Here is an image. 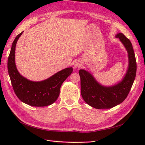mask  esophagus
Wrapping results in <instances>:
<instances>
[{"instance_id": "34e87169", "label": "esophagus", "mask_w": 145, "mask_h": 145, "mask_svg": "<svg viewBox=\"0 0 145 145\" xmlns=\"http://www.w3.org/2000/svg\"><path fill=\"white\" fill-rule=\"evenodd\" d=\"M73 65H74V68H80L82 64H81L80 61L76 60V61H74Z\"/></svg>"}]
</instances>
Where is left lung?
<instances>
[{"instance_id": "8db88e82", "label": "left lung", "mask_w": 145, "mask_h": 145, "mask_svg": "<svg viewBox=\"0 0 145 145\" xmlns=\"http://www.w3.org/2000/svg\"><path fill=\"white\" fill-rule=\"evenodd\" d=\"M128 54V68L123 79L116 85L106 86L101 85L94 77L85 69L79 70L81 95L85 102L96 109H109L122 103L128 96L133 86L137 71V63L132 43L122 33H118Z\"/></svg>"}]
</instances>
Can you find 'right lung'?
I'll return each mask as SVG.
<instances>
[{"mask_svg":"<svg viewBox=\"0 0 145 145\" xmlns=\"http://www.w3.org/2000/svg\"><path fill=\"white\" fill-rule=\"evenodd\" d=\"M23 32L17 35L12 42L8 60V71L13 89L17 97L26 104L37 107L48 106L59 97L61 85L72 72V68L61 70L40 82L29 80L22 76L16 65L15 50L17 42Z\"/></svg>","mask_w":145,"mask_h":145,"instance_id":"obj_1","label":"right lung"}]
</instances>
